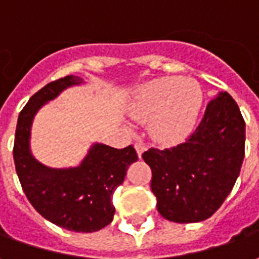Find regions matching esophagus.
<instances>
[{
	"mask_svg": "<svg viewBox=\"0 0 259 259\" xmlns=\"http://www.w3.org/2000/svg\"><path fill=\"white\" fill-rule=\"evenodd\" d=\"M135 148H136V151H137V155H139V158H141L143 152L146 151V146H144L143 143H136Z\"/></svg>",
	"mask_w": 259,
	"mask_h": 259,
	"instance_id": "1",
	"label": "esophagus"
}]
</instances>
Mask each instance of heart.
<instances>
[{"label": "heart", "mask_w": 259, "mask_h": 259, "mask_svg": "<svg viewBox=\"0 0 259 259\" xmlns=\"http://www.w3.org/2000/svg\"><path fill=\"white\" fill-rule=\"evenodd\" d=\"M202 102L204 93L197 80L166 76L141 85L129 111L136 119L152 118V136L161 143L174 144L194 132Z\"/></svg>", "instance_id": "heart-1"}]
</instances>
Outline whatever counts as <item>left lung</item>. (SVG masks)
<instances>
[{
	"instance_id": "left-lung-1",
	"label": "left lung",
	"mask_w": 259,
	"mask_h": 259,
	"mask_svg": "<svg viewBox=\"0 0 259 259\" xmlns=\"http://www.w3.org/2000/svg\"><path fill=\"white\" fill-rule=\"evenodd\" d=\"M244 143L245 123L237 104L226 91L218 93L189 140L143 154L152 170L158 212L176 223L213 215L239 178Z\"/></svg>"
}]
</instances>
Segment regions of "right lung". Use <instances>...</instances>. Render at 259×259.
<instances>
[{
	"mask_svg": "<svg viewBox=\"0 0 259 259\" xmlns=\"http://www.w3.org/2000/svg\"><path fill=\"white\" fill-rule=\"evenodd\" d=\"M80 84L84 80L70 74L48 83L31 97L18 118L14 161L27 200L42 218L66 230L91 233L112 222V194L123 183L129 165L137 161L135 148L118 150L93 143L77 166L51 168L33 155L30 147L37 112L64 90Z\"/></svg>",
	"mask_w": 259,
	"mask_h": 259,
	"instance_id": "add662e5",
	"label": "right lung"
}]
</instances>
